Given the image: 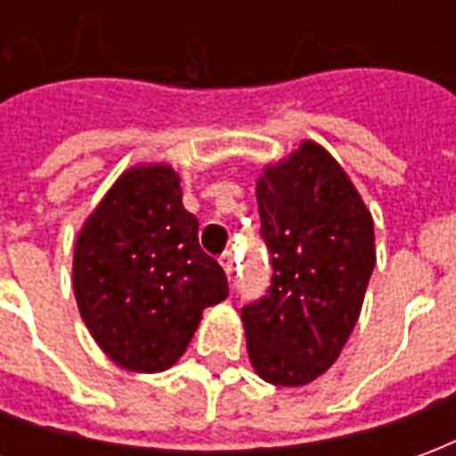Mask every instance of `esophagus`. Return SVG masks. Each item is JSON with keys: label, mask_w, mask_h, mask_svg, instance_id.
<instances>
[{"label": "esophagus", "mask_w": 456, "mask_h": 456, "mask_svg": "<svg viewBox=\"0 0 456 456\" xmlns=\"http://www.w3.org/2000/svg\"><path fill=\"white\" fill-rule=\"evenodd\" d=\"M219 264L227 271V276H232V271H234V254H232V251H224V254L219 256Z\"/></svg>", "instance_id": "34e87169"}]
</instances>
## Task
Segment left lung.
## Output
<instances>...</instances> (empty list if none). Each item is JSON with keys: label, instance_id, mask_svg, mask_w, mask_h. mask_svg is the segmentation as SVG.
<instances>
[{"label": "left lung", "instance_id": "1", "mask_svg": "<svg viewBox=\"0 0 456 456\" xmlns=\"http://www.w3.org/2000/svg\"><path fill=\"white\" fill-rule=\"evenodd\" d=\"M256 200L271 286L241 307L248 359L268 383L303 386L335 363L359 320L373 222L339 163L310 141L264 170Z\"/></svg>", "mask_w": 456, "mask_h": 456}]
</instances>
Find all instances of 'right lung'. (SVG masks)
I'll return each mask as SVG.
<instances>
[{"mask_svg":"<svg viewBox=\"0 0 456 456\" xmlns=\"http://www.w3.org/2000/svg\"><path fill=\"white\" fill-rule=\"evenodd\" d=\"M198 227L168 166L126 170L85 222L75 297L87 330L124 369H168L188 349L202 310L229 296Z\"/></svg>","mask_w":456,"mask_h":456,"instance_id":"1","label":"right lung"}]
</instances>
